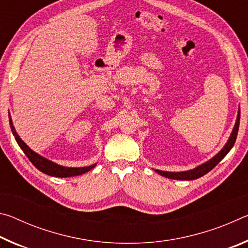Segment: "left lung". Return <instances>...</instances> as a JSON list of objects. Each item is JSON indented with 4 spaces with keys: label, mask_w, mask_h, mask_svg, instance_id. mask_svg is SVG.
Masks as SVG:
<instances>
[{
    "label": "left lung",
    "mask_w": 248,
    "mask_h": 248,
    "mask_svg": "<svg viewBox=\"0 0 248 248\" xmlns=\"http://www.w3.org/2000/svg\"><path fill=\"white\" fill-rule=\"evenodd\" d=\"M240 117H241V111L238 109L237 112V117H236V121H235L234 128L231 132V136L229 138L228 142H226L225 145L222 148L219 153L215 155L212 158H210L209 161L204 162L203 164H201L199 166L195 167V169L189 170H185V171H165V170H154L157 174L164 176V177H167L170 179H177V180H192V179H197L200 178L201 176L205 175L209 173L213 167H216L217 164H219V162L223 158L226 154H228L231 149L233 148V145L235 143V140H236L237 137V132H238V127H240Z\"/></svg>",
    "instance_id": "obj_1"
}]
</instances>
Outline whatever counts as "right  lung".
Returning <instances> with one entry per match:
<instances>
[{
  "label": "right lung",
  "instance_id": "add662e5",
  "mask_svg": "<svg viewBox=\"0 0 248 248\" xmlns=\"http://www.w3.org/2000/svg\"><path fill=\"white\" fill-rule=\"evenodd\" d=\"M8 119H10V125H11V130L12 133L15 138L16 142L19 145V148L23 150V152L26 154V156L29 158V161L32 163V165L38 169L40 171L43 173L50 175V176H54V177H72V176H78V175H82L85 174L87 171L91 170L92 169H94L96 166V163L91 166H84V167H65L62 165H59L57 163H54L50 159L46 158L44 156H41L40 154L33 152V151L29 148V146L25 143V142L20 139L18 133L16 132L15 127L13 125V121H12L11 115L8 114Z\"/></svg>",
  "mask_w": 248,
  "mask_h": 248
}]
</instances>
